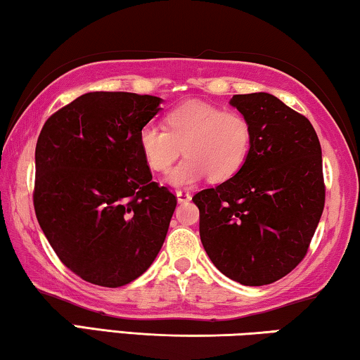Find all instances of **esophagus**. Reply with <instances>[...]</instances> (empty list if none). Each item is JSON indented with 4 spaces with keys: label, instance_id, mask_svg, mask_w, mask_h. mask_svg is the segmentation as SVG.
Returning a JSON list of instances; mask_svg holds the SVG:
<instances>
[{
    "label": "esophagus",
    "instance_id": "1",
    "mask_svg": "<svg viewBox=\"0 0 360 360\" xmlns=\"http://www.w3.org/2000/svg\"><path fill=\"white\" fill-rule=\"evenodd\" d=\"M176 195H178L179 202H187V200H191V198H192L191 192L186 191V189H179L178 192H176Z\"/></svg>",
    "mask_w": 360,
    "mask_h": 360
}]
</instances>
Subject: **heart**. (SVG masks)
<instances>
[{
  "instance_id": "1",
  "label": "heart",
  "mask_w": 360,
  "mask_h": 360,
  "mask_svg": "<svg viewBox=\"0 0 360 360\" xmlns=\"http://www.w3.org/2000/svg\"><path fill=\"white\" fill-rule=\"evenodd\" d=\"M252 146V127L238 111H223L192 100L166 115V127L153 122L139 131V148L153 171H166L184 148L186 157L169 171L168 182L189 186L208 178L226 181L243 168Z\"/></svg>"
}]
</instances>
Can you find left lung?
Segmentation results:
<instances>
[{"label":"left lung","mask_w":360,"mask_h":360,"mask_svg":"<svg viewBox=\"0 0 360 360\" xmlns=\"http://www.w3.org/2000/svg\"><path fill=\"white\" fill-rule=\"evenodd\" d=\"M252 146L243 168L192 197L213 265L244 286H264L307 254L325 207L321 147L310 121L270 94L234 95Z\"/></svg>","instance_id":"obj_1"}]
</instances>
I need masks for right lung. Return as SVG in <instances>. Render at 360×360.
I'll list each match as a JSON object with an SVG mask.
<instances>
[{
  "label": "right lung",
  "mask_w": 360,
  "mask_h": 360,
  "mask_svg": "<svg viewBox=\"0 0 360 360\" xmlns=\"http://www.w3.org/2000/svg\"><path fill=\"white\" fill-rule=\"evenodd\" d=\"M162 98L90 92L48 117L35 147L34 207L60 260L82 280L120 288L152 265L176 195L152 181L139 131Z\"/></svg>",
  "instance_id": "add662e5"
}]
</instances>
